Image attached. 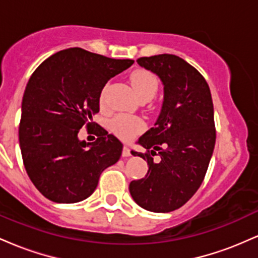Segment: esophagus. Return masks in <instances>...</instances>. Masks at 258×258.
<instances>
[{
	"instance_id": "34e87169",
	"label": "esophagus",
	"mask_w": 258,
	"mask_h": 258,
	"mask_svg": "<svg viewBox=\"0 0 258 258\" xmlns=\"http://www.w3.org/2000/svg\"><path fill=\"white\" fill-rule=\"evenodd\" d=\"M122 156H123V158H127V156H131V150H130V148L127 147V146L123 147Z\"/></svg>"
}]
</instances>
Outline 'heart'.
Segmentation results:
<instances>
[{"instance_id": "obj_1", "label": "heart", "mask_w": 258, "mask_h": 258, "mask_svg": "<svg viewBox=\"0 0 258 258\" xmlns=\"http://www.w3.org/2000/svg\"><path fill=\"white\" fill-rule=\"evenodd\" d=\"M131 84L138 98L154 97L158 90V80L152 73L146 72V70H138V72L133 73L131 76ZM106 90H108V85L103 88L102 93H100V102L102 103L105 99ZM110 128L120 138L131 139L137 136L139 132L143 131L144 123L138 117L128 116V115H117L110 121Z\"/></svg>"}]
</instances>
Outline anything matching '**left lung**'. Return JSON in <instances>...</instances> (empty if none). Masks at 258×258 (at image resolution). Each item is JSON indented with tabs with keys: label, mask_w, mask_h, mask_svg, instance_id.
I'll return each mask as SVG.
<instances>
[{
	"label": "left lung",
	"mask_w": 258,
	"mask_h": 258,
	"mask_svg": "<svg viewBox=\"0 0 258 258\" xmlns=\"http://www.w3.org/2000/svg\"><path fill=\"white\" fill-rule=\"evenodd\" d=\"M137 63L156 74L164 85V102L155 125L138 139L147 153L146 177L130 183L139 206L152 212L179 209L197 193L216 143L214 104L204 76L173 54L142 57ZM158 150L159 162L152 156Z\"/></svg>",
	"instance_id": "left-lung-1"
}]
</instances>
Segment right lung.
<instances>
[{
    "instance_id": "1",
    "label": "right lung",
    "mask_w": 258,
    "mask_h": 258,
    "mask_svg": "<svg viewBox=\"0 0 258 258\" xmlns=\"http://www.w3.org/2000/svg\"><path fill=\"white\" fill-rule=\"evenodd\" d=\"M135 63L74 47L38 65L25 87L19 144L26 173L43 197L74 204L96 190L100 173L119 161L122 144L103 127L92 143L80 141L99 111L106 82Z\"/></svg>"
}]
</instances>
